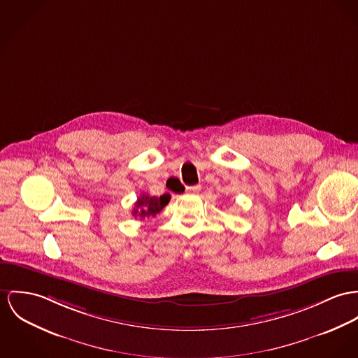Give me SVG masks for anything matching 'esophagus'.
<instances>
[{
    "label": "esophagus",
    "mask_w": 358,
    "mask_h": 358,
    "mask_svg": "<svg viewBox=\"0 0 358 358\" xmlns=\"http://www.w3.org/2000/svg\"><path fill=\"white\" fill-rule=\"evenodd\" d=\"M201 191L200 185H193V187H187V192L188 193H199Z\"/></svg>",
    "instance_id": "esophagus-1"
}]
</instances>
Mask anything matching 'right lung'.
Instances as JSON below:
<instances>
[{
	"instance_id": "1",
	"label": "right lung",
	"mask_w": 358,
	"mask_h": 358,
	"mask_svg": "<svg viewBox=\"0 0 358 358\" xmlns=\"http://www.w3.org/2000/svg\"><path fill=\"white\" fill-rule=\"evenodd\" d=\"M170 196L162 194L159 197L150 196V194H141L135 203V208L132 211L134 217H138L141 220L155 217L158 213H161L165 208L166 204L169 203Z\"/></svg>"
}]
</instances>
